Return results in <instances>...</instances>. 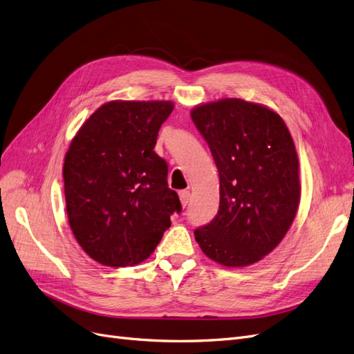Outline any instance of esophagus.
I'll list each match as a JSON object with an SVG mask.
<instances>
[{
  "label": "esophagus",
  "instance_id": "1",
  "mask_svg": "<svg viewBox=\"0 0 354 354\" xmlns=\"http://www.w3.org/2000/svg\"><path fill=\"white\" fill-rule=\"evenodd\" d=\"M180 202H181V205H183V208H186L187 205H189V201H190V194L187 190H181L180 192Z\"/></svg>",
  "mask_w": 354,
  "mask_h": 354
}]
</instances>
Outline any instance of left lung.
<instances>
[{
	"label": "left lung",
	"instance_id": "8db88e82",
	"mask_svg": "<svg viewBox=\"0 0 354 354\" xmlns=\"http://www.w3.org/2000/svg\"><path fill=\"white\" fill-rule=\"evenodd\" d=\"M220 176L217 216L195 230L203 254L229 267L273 251L299 203L298 156L282 118L261 104L223 99L190 113Z\"/></svg>",
	"mask_w": 354,
	"mask_h": 354
}]
</instances>
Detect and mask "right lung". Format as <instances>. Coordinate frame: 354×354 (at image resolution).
Returning <instances> with one entry per match:
<instances>
[{
    "instance_id": "right-lung-1",
    "label": "right lung",
    "mask_w": 354,
    "mask_h": 354,
    "mask_svg": "<svg viewBox=\"0 0 354 354\" xmlns=\"http://www.w3.org/2000/svg\"><path fill=\"white\" fill-rule=\"evenodd\" d=\"M173 109L171 102H109L69 146L63 165L69 224L82 250L103 266L146 260L169 217L181 212L165 159L153 151Z\"/></svg>"
}]
</instances>
